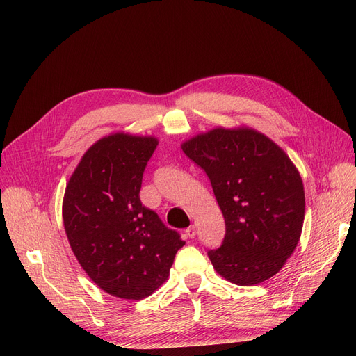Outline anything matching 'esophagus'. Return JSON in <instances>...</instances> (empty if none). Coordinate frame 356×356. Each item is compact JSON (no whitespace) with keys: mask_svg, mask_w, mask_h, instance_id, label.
<instances>
[{"mask_svg":"<svg viewBox=\"0 0 356 356\" xmlns=\"http://www.w3.org/2000/svg\"><path fill=\"white\" fill-rule=\"evenodd\" d=\"M186 236H189V238H194L195 235H197V229H195V225H191L186 231Z\"/></svg>","mask_w":356,"mask_h":356,"instance_id":"esophagus-1","label":"esophagus"}]
</instances>
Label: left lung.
<instances>
[{"instance_id": "obj_1", "label": "left lung", "mask_w": 356, "mask_h": 356, "mask_svg": "<svg viewBox=\"0 0 356 356\" xmlns=\"http://www.w3.org/2000/svg\"><path fill=\"white\" fill-rule=\"evenodd\" d=\"M207 172L225 220L224 243L208 257L227 281L252 286L293 254L305 218L304 182L288 154L265 134L215 127L181 144Z\"/></svg>"}]
</instances>
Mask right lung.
I'll use <instances>...</instances> for the list:
<instances>
[{
	"mask_svg": "<svg viewBox=\"0 0 356 356\" xmlns=\"http://www.w3.org/2000/svg\"><path fill=\"white\" fill-rule=\"evenodd\" d=\"M154 135L113 132L94 143L71 174L63 200L71 250L91 281L122 299L152 295L185 245L140 200Z\"/></svg>",
	"mask_w": 356,
	"mask_h": 356,
	"instance_id": "add662e5",
	"label": "right lung"
}]
</instances>
